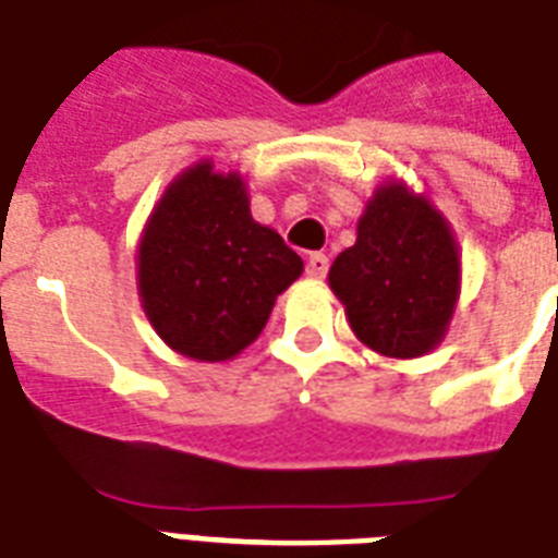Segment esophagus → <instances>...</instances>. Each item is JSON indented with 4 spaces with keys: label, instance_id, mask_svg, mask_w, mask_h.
I'll use <instances>...</instances> for the list:
<instances>
[{
    "label": "esophagus",
    "instance_id": "34e87169",
    "mask_svg": "<svg viewBox=\"0 0 558 558\" xmlns=\"http://www.w3.org/2000/svg\"><path fill=\"white\" fill-rule=\"evenodd\" d=\"M327 269H330V257H327V254H310V260H306V275H310V278L322 280L324 275H327Z\"/></svg>",
    "mask_w": 558,
    "mask_h": 558
}]
</instances>
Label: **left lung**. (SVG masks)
<instances>
[{
    "label": "left lung",
    "mask_w": 558,
    "mask_h": 558,
    "mask_svg": "<svg viewBox=\"0 0 558 558\" xmlns=\"http://www.w3.org/2000/svg\"><path fill=\"white\" fill-rule=\"evenodd\" d=\"M327 280L365 348L425 356L446 339L458 306V240L425 193L390 179L367 199L356 243L336 257Z\"/></svg>",
    "instance_id": "8db88e82"
}]
</instances>
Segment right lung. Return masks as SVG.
Masks as SVG:
<instances>
[{
  "label": "right lung",
  "instance_id": "1",
  "mask_svg": "<svg viewBox=\"0 0 558 558\" xmlns=\"http://www.w3.org/2000/svg\"><path fill=\"white\" fill-rule=\"evenodd\" d=\"M135 266L153 330L196 362L243 353L304 271L275 228L254 222L243 177L219 173L210 159L165 187L144 222Z\"/></svg>",
  "mask_w": 558,
  "mask_h": 558
}]
</instances>
